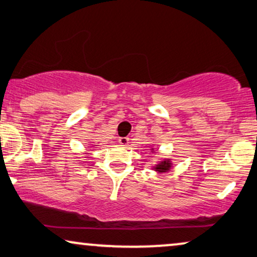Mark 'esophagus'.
I'll list each match as a JSON object with an SVG mask.
<instances>
[{"label": "esophagus", "instance_id": "1", "mask_svg": "<svg viewBox=\"0 0 257 257\" xmlns=\"http://www.w3.org/2000/svg\"><path fill=\"white\" fill-rule=\"evenodd\" d=\"M118 143H120L121 146H128L129 139L128 137H120V139H118Z\"/></svg>", "mask_w": 257, "mask_h": 257}]
</instances>
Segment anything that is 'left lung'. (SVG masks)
I'll list each match as a JSON object with an SVG mask.
<instances>
[{
	"label": "left lung",
	"mask_w": 257,
	"mask_h": 257,
	"mask_svg": "<svg viewBox=\"0 0 257 257\" xmlns=\"http://www.w3.org/2000/svg\"><path fill=\"white\" fill-rule=\"evenodd\" d=\"M170 168H171V163H170V161H164V162H162V163L157 164L156 166H155V169H156L157 171H160V172L168 171Z\"/></svg>",
	"instance_id": "8db88e82"
}]
</instances>
